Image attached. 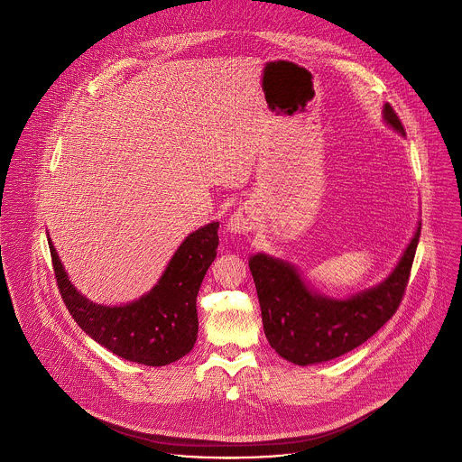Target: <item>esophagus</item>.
Returning a JSON list of instances; mask_svg holds the SVG:
<instances>
[{"label": "esophagus", "mask_w": 462, "mask_h": 462, "mask_svg": "<svg viewBox=\"0 0 462 462\" xmlns=\"http://www.w3.org/2000/svg\"><path fill=\"white\" fill-rule=\"evenodd\" d=\"M228 230L236 232V234H241V232H248L250 230V219H248V214L245 210H239L236 212L230 221H228Z\"/></svg>", "instance_id": "1"}]
</instances>
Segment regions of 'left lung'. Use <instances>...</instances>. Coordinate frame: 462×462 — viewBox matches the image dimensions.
<instances>
[{
  "instance_id": "1",
  "label": "left lung",
  "mask_w": 462,
  "mask_h": 462,
  "mask_svg": "<svg viewBox=\"0 0 462 462\" xmlns=\"http://www.w3.org/2000/svg\"><path fill=\"white\" fill-rule=\"evenodd\" d=\"M383 118L406 135L389 104L383 106ZM419 237L420 226L385 282L347 300L312 292L285 261L265 254L252 255L248 267L261 305L263 328L273 349L292 364L309 365L338 358L369 340L402 301Z\"/></svg>"
}]
</instances>
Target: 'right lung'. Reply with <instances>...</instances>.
<instances>
[{
  "mask_svg": "<svg viewBox=\"0 0 462 462\" xmlns=\"http://www.w3.org/2000/svg\"><path fill=\"white\" fill-rule=\"evenodd\" d=\"M219 223L189 234L173 254L159 283L141 300L104 307L84 298L68 280L49 239L61 300L82 331L113 355L144 365H166L188 355L197 340V294L217 254Z\"/></svg>",
  "mask_w": 462,
  "mask_h": 462,
  "instance_id": "right-lung-1",
  "label": "right lung"
}]
</instances>
